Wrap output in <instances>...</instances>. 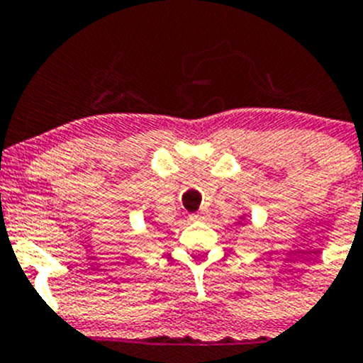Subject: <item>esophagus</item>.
Segmentation results:
<instances>
[{
	"label": "esophagus",
	"instance_id": "esophagus-1",
	"mask_svg": "<svg viewBox=\"0 0 363 363\" xmlns=\"http://www.w3.org/2000/svg\"><path fill=\"white\" fill-rule=\"evenodd\" d=\"M190 218H192V220H196V222H199V220H204V218H206V215H204L203 211H199V213L190 215Z\"/></svg>",
	"mask_w": 363,
	"mask_h": 363
}]
</instances>
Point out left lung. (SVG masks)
I'll return each instance as SVG.
<instances>
[{
    "mask_svg": "<svg viewBox=\"0 0 363 363\" xmlns=\"http://www.w3.org/2000/svg\"><path fill=\"white\" fill-rule=\"evenodd\" d=\"M245 217H247V215H245V213H243V215H242V217H240V218H238V222H236V224H238V225H242V224H243V220H245Z\"/></svg>",
    "mask_w": 363,
    "mask_h": 363,
    "instance_id": "8db88e82",
    "label": "left lung"
}]
</instances>
